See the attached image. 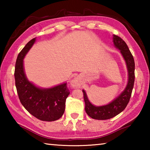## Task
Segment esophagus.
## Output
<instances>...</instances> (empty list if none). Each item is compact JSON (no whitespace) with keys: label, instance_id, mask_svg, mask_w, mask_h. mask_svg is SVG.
Listing matches in <instances>:
<instances>
[{"label":"esophagus","instance_id":"34e87169","mask_svg":"<svg viewBox=\"0 0 150 150\" xmlns=\"http://www.w3.org/2000/svg\"><path fill=\"white\" fill-rule=\"evenodd\" d=\"M71 87H73V88L80 87L81 84H80L79 80L77 78H75L74 79L72 80L71 82Z\"/></svg>","mask_w":150,"mask_h":150}]
</instances>
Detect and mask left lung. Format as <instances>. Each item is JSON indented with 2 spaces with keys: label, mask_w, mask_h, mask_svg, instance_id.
Masks as SVG:
<instances>
[{
  "label": "left lung",
  "mask_w": 150,
  "mask_h": 150,
  "mask_svg": "<svg viewBox=\"0 0 150 150\" xmlns=\"http://www.w3.org/2000/svg\"><path fill=\"white\" fill-rule=\"evenodd\" d=\"M112 42L116 48L120 50V52L125 61L127 71H128V83L125 88L117 97L112 100L107 105L102 106H95L88 100L87 93L83 90V96L85 103V111L91 118L96 120H107L118 115L122 112L130 101V98L134 87V70L135 63L134 57L128 45L124 40L114 34Z\"/></svg>",
  "instance_id": "obj_1"
}]
</instances>
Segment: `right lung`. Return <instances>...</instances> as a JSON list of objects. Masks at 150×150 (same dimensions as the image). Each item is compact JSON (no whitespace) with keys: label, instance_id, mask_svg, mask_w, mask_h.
<instances>
[{"label":"right lung","instance_id":"add662e5","mask_svg":"<svg viewBox=\"0 0 150 150\" xmlns=\"http://www.w3.org/2000/svg\"><path fill=\"white\" fill-rule=\"evenodd\" d=\"M35 42V38L30 40L18 55L14 71L17 93L20 103L32 115L42 121H55L64 113L65 100L70 93L67 83L42 88L28 79L24 59Z\"/></svg>","mask_w":150,"mask_h":150}]
</instances>
